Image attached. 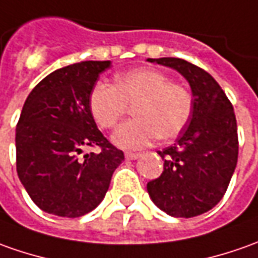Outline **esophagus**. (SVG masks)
Wrapping results in <instances>:
<instances>
[{
  "mask_svg": "<svg viewBox=\"0 0 258 258\" xmlns=\"http://www.w3.org/2000/svg\"><path fill=\"white\" fill-rule=\"evenodd\" d=\"M141 157V154H138V152H125V159L127 161H133V159H137Z\"/></svg>",
  "mask_w": 258,
  "mask_h": 258,
  "instance_id": "esophagus-1",
  "label": "esophagus"
}]
</instances>
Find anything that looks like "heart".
<instances>
[{
    "instance_id": "heart-1",
    "label": "heart",
    "mask_w": 258,
    "mask_h": 258,
    "mask_svg": "<svg viewBox=\"0 0 258 258\" xmlns=\"http://www.w3.org/2000/svg\"><path fill=\"white\" fill-rule=\"evenodd\" d=\"M93 120L101 128H114L128 107L136 118L124 122L113 134L122 150H140L161 137L179 134L190 120L194 100L189 90L157 69H136L121 73L114 85L96 82L87 97Z\"/></svg>"
}]
</instances>
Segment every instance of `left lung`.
Instances as JSON below:
<instances>
[{
    "label": "left lung",
    "mask_w": 258,
    "mask_h": 258,
    "mask_svg": "<svg viewBox=\"0 0 258 258\" xmlns=\"http://www.w3.org/2000/svg\"><path fill=\"white\" fill-rule=\"evenodd\" d=\"M188 80L194 108L175 144L158 151L164 171L147 183L152 202L173 217L199 216L226 194L239 155L237 122L230 100L208 72L179 57L148 59Z\"/></svg>",
    "instance_id": "1"
}]
</instances>
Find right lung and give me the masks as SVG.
<instances>
[{"mask_svg":"<svg viewBox=\"0 0 258 258\" xmlns=\"http://www.w3.org/2000/svg\"><path fill=\"white\" fill-rule=\"evenodd\" d=\"M110 60L73 63L29 93L17 124V172L33 203L50 215L80 217L106 196L121 150L97 128L87 97ZM85 146L100 152L80 157Z\"/></svg>","mask_w":258,"mask_h":258,"instance_id":"right-lung-1","label":"right lung"}]
</instances>
